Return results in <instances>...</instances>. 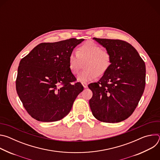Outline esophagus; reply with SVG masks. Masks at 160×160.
<instances>
[{
	"label": "esophagus",
	"mask_w": 160,
	"mask_h": 160,
	"mask_svg": "<svg viewBox=\"0 0 160 160\" xmlns=\"http://www.w3.org/2000/svg\"><path fill=\"white\" fill-rule=\"evenodd\" d=\"M82 85L83 86L84 88H87V87H88L87 85H88V84H87V82H83V83H82Z\"/></svg>",
	"instance_id": "1"
}]
</instances>
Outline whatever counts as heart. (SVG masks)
I'll list each match as a JSON object with an SVG mask.
<instances>
[{"label":"heart","instance_id":"b5f03b06","mask_svg":"<svg viewBox=\"0 0 160 160\" xmlns=\"http://www.w3.org/2000/svg\"><path fill=\"white\" fill-rule=\"evenodd\" d=\"M111 56L106 50H102L98 44L87 42L68 57V67L73 75L78 73L85 62V70L77 76L80 82H87L104 75L111 65Z\"/></svg>","mask_w":160,"mask_h":160}]
</instances>
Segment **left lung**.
I'll list each match as a JSON object with an SVG mask.
<instances>
[{
	"instance_id": "8db88e82",
	"label": "left lung",
	"mask_w": 160,
	"mask_h": 160,
	"mask_svg": "<svg viewBox=\"0 0 160 160\" xmlns=\"http://www.w3.org/2000/svg\"><path fill=\"white\" fill-rule=\"evenodd\" d=\"M111 56L108 71L96 83L89 105L92 115L106 123H118L131 116L143 94L146 65L131 44L118 39L93 38Z\"/></svg>"
}]
</instances>
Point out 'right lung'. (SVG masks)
Wrapping results in <instances>:
<instances>
[{"instance_id": "obj_1", "label": "right lung", "mask_w": 160, "mask_h": 160, "mask_svg": "<svg viewBox=\"0 0 160 160\" xmlns=\"http://www.w3.org/2000/svg\"><path fill=\"white\" fill-rule=\"evenodd\" d=\"M84 39L41 43L20 61L16 80L18 95L34 119L61 120L72 109L83 87L71 73L68 57Z\"/></svg>"}]
</instances>
